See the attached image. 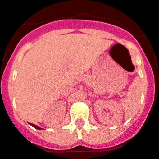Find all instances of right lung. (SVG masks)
<instances>
[{
	"label": "right lung",
	"instance_id": "obj_1",
	"mask_svg": "<svg viewBox=\"0 0 159 159\" xmlns=\"http://www.w3.org/2000/svg\"><path fill=\"white\" fill-rule=\"evenodd\" d=\"M30 125H31L32 126H34V127L35 128V129H37V130H42V128L39 127V126H37V125H34V124H30Z\"/></svg>",
	"mask_w": 159,
	"mask_h": 159
}]
</instances>
